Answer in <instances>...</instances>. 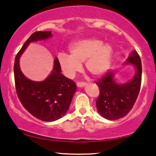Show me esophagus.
<instances>
[{
	"label": "esophagus",
	"instance_id": "esophagus-1",
	"mask_svg": "<svg viewBox=\"0 0 156 156\" xmlns=\"http://www.w3.org/2000/svg\"><path fill=\"white\" fill-rule=\"evenodd\" d=\"M85 85H86V83H85V82H78V83H76V85H77V87H79V88L84 87Z\"/></svg>",
	"mask_w": 156,
	"mask_h": 156
}]
</instances>
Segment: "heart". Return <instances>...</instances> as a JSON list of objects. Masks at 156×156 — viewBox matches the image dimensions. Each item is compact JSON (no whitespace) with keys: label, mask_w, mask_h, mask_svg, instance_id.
<instances>
[{"label":"heart","mask_w":156,"mask_h":156,"mask_svg":"<svg viewBox=\"0 0 156 156\" xmlns=\"http://www.w3.org/2000/svg\"><path fill=\"white\" fill-rule=\"evenodd\" d=\"M70 55L59 53L58 61L62 70L68 77L72 78L81 69L85 68L94 76L103 75L108 70L112 57V48L103 44L97 38H88L74 43L69 48Z\"/></svg>","instance_id":"b5f03b06"}]
</instances>
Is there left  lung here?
Instances as JSON below:
<instances>
[{
  "mask_svg": "<svg viewBox=\"0 0 156 156\" xmlns=\"http://www.w3.org/2000/svg\"><path fill=\"white\" fill-rule=\"evenodd\" d=\"M131 64L136 71L133 79L124 84H118L114 80L113 72H107L96 84L100 89L96 105L99 113L105 119L118 120L126 116L133 107L140 91L142 65L136 51L132 52L125 65Z\"/></svg>",
  "mask_w": 156,
  "mask_h": 156,
  "instance_id": "8db88e82",
  "label": "left lung"
}]
</instances>
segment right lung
<instances>
[{
    "label": "right lung",
    "instance_id": "1",
    "mask_svg": "<svg viewBox=\"0 0 156 156\" xmlns=\"http://www.w3.org/2000/svg\"><path fill=\"white\" fill-rule=\"evenodd\" d=\"M51 33H33L17 53L14 63L15 83L20 102L33 116L48 122L58 120L66 113L76 90V84L62 74L57 58H55L51 73L41 82L32 81L25 77L20 69L19 58L30 43L51 37Z\"/></svg>",
    "mask_w": 156,
    "mask_h": 156
}]
</instances>
